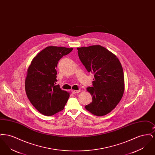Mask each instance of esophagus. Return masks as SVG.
Here are the masks:
<instances>
[{
    "label": "esophagus",
    "mask_w": 155,
    "mask_h": 155,
    "mask_svg": "<svg viewBox=\"0 0 155 155\" xmlns=\"http://www.w3.org/2000/svg\"><path fill=\"white\" fill-rule=\"evenodd\" d=\"M71 92L73 94H77V93H79L80 92V90H72Z\"/></svg>",
    "instance_id": "obj_1"
}]
</instances>
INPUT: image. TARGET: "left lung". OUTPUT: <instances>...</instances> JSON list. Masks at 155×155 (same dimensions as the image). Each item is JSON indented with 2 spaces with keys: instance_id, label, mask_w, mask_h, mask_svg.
Masks as SVG:
<instances>
[{
  "instance_id": "left-lung-1",
  "label": "left lung",
  "mask_w": 155,
  "mask_h": 155,
  "mask_svg": "<svg viewBox=\"0 0 155 155\" xmlns=\"http://www.w3.org/2000/svg\"><path fill=\"white\" fill-rule=\"evenodd\" d=\"M78 56L89 73L94 74L93 87L87 91L92 102L85 108L97 116L113 110L124 92V77L117 56L101 45L77 48Z\"/></svg>"
}]
</instances>
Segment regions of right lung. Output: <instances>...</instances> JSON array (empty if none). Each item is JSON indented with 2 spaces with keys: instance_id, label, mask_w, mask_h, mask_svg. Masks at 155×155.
I'll list each match as a JSON object with an SVG mask.
<instances>
[{
  "instance_id": "1",
  "label": "right lung",
  "mask_w": 155,
  "mask_h": 155,
  "mask_svg": "<svg viewBox=\"0 0 155 155\" xmlns=\"http://www.w3.org/2000/svg\"><path fill=\"white\" fill-rule=\"evenodd\" d=\"M73 48L48 46L32 59L27 70L25 89L30 102L45 116L63 110L70 93L56 85V68L59 60Z\"/></svg>"
}]
</instances>
